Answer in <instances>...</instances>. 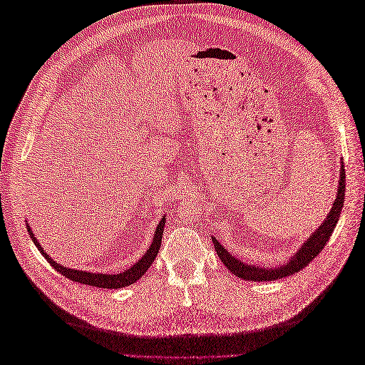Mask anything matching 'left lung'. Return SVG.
Wrapping results in <instances>:
<instances>
[{
  "mask_svg": "<svg viewBox=\"0 0 365 365\" xmlns=\"http://www.w3.org/2000/svg\"><path fill=\"white\" fill-rule=\"evenodd\" d=\"M344 199H345V169L342 163V165H340V180L337 187V196L334 199V202H332V208L329 210L328 216L322 222V226L317 229L304 243H302V246L297 251V254H294L292 259L287 260L284 265H277L271 268H263L260 265H246L245 262L234 257L226 247L220 245L218 240L212 237L216 254L220 255L224 267H226L232 274H235L240 279H245V281L263 282V281H276V279L292 276L294 273H298L299 269L307 267L309 263H311L317 255L322 252L323 247L327 246L329 237L336 229L340 212H342Z\"/></svg>",
  "mask_w": 365,
  "mask_h": 365,
  "instance_id": "left-lung-1",
  "label": "left lung"
}]
</instances>
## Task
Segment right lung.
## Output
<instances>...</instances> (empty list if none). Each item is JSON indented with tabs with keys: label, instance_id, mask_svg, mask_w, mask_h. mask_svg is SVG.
I'll list each match as a JSON object with an SVG mask.
<instances>
[{
	"label": "right lung",
	"instance_id": "obj_1",
	"mask_svg": "<svg viewBox=\"0 0 365 365\" xmlns=\"http://www.w3.org/2000/svg\"><path fill=\"white\" fill-rule=\"evenodd\" d=\"M165 216H163L161 221L158 222L157 230H155V235L152 240V245L149 246V250L143 255L141 259H139L135 265H131L128 269L122 271L119 274H103V273H91V271H84V269H73V268H67L64 265H61V263L54 262L48 254L43 251V247L41 246V243L37 242L33 230H31L29 224L26 222V229L29 232V237L33 238L34 245L37 246V250L41 251V254L43 257L48 260L50 265L61 273L63 276H66L67 279H71V281L75 282H80L84 285H92V287H98V289H120V287H127L135 284L138 279H141V276L145 273L149 267L152 265V262L157 259L158 251H160V246H161V237H163V230H165Z\"/></svg>",
	"mask_w": 365,
	"mask_h": 365
}]
</instances>
